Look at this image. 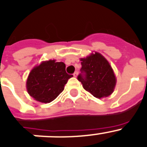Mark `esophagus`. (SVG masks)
I'll list each match as a JSON object with an SVG mask.
<instances>
[{
    "label": "esophagus",
    "mask_w": 147,
    "mask_h": 147,
    "mask_svg": "<svg viewBox=\"0 0 147 147\" xmlns=\"http://www.w3.org/2000/svg\"><path fill=\"white\" fill-rule=\"evenodd\" d=\"M74 76H75V77H76V76H77V75H78V72L77 71H75L74 73Z\"/></svg>",
    "instance_id": "obj_1"
}]
</instances>
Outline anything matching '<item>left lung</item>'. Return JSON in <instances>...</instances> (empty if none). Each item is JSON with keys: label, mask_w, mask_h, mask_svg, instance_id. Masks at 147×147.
Segmentation results:
<instances>
[{"label": "left lung", "mask_w": 147, "mask_h": 147, "mask_svg": "<svg viewBox=\"0 0 147 147\" xmlns=\"http://www.w3.org/2000/svg\"><path fill=\"white\" fill-rule=\"evenodd\" d=\"M82 67L77 79L85 90L96 98L110 96L113 92L116 80L112 67L99 53L81 59Z\"/></svg>", "instance_id": "left-lung-1"}]
</instances>
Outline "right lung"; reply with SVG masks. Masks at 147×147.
Wrapping results in <instances>:
<instances>
[{
	"label": "right lung",
	"instance_id": "1",
	"mask_svg": "<svg viewBox=\"0 0 147 147\" xmlns=\"http://www.w3.org/2000/svg\"><path fill=\"white\" fill-rule=\"evenodd\" d=\"M64 62L49 60L42 62L30 72L26 82L27 91L35 100L49 103L63 91L67 80Z\"/></svg>",
	"mask_w": 147,
	"mask_h": 147
}]
</instances>
